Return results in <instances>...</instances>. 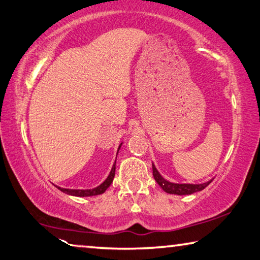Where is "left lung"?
Masks as SVG:
<instances>
[{
    "label": "left lung",
    "instance_id": "1",
    "mask_svg": "<svg viewBox=\"0 0 260 260\" xmlns=\"http://www.w3.org/2000/svg\"><path fill=\"white\" fill-rule=\"evenodd\" d=\"M153 176H154V179L156 180V183L161 186V188L165 190L166 193L177 194V195H189V194L200 192V190L204 189L209 184L211 183V180L208 181V183L199 184V185L170 183V181L166 180L160 174H158V171L156 170V168L154 165H153Z\"/></svg>",
    "mask_w": 260,
    "mask_h": 260
}]
</instances>
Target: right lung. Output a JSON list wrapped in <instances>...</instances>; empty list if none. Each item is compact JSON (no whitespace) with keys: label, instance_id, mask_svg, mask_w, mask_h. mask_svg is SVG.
<instances>
[{"label":"right lung","instance_id":"1","mask_svg":"<svg viewBox=\"0 0 260 260\" xmlns=\"http://www.w3.org/2000/svg\"><path fill=\"white\" fill-rule=\"evenodd\" d=\"M120 147H118V149H120ZM114 176H115V163L113 165V168L111 172H109V176L107 177V179L105 180L102 185H99L98 187L92 188V189H67V188L58 187V186H56V187L59 190H61V192L66 193L68 195H73V197H93V195L103 194L105 190L111 186L112 181L114 179Z\"/></svg>","mask_w":260,"mask_h":260}]
</instances>
